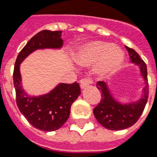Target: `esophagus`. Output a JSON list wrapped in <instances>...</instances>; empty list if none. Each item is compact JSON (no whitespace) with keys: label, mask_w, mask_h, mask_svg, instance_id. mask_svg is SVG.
I'll use <instances>...</instances> for the list:
<instances>
[{"label":"esophagus","mask_w":157,"mask_h":157,"mask_svg":"<svg viewBox=\"0 0 157 157\" xmlns=\"http://www.w3.org/2000/svg\"><path fill=\"white\" fill-rule=\"evenodd\" d=\"M93 83L91 79H88V78H83V79L80 80V88H85L87 87L90 85L91 83Z\"/></svg>","instance_id":"1"}]
</instances>
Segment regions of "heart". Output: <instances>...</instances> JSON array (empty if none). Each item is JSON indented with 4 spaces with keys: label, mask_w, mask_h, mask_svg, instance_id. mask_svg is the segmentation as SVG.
Returning a JSON list of instances; mask_svg holds the SVG:
<instances>
[{
    "label": "heart",
    "mask_w": 157,
    "mask_h": 157,
    "mask_svg": "<svg viewBox=\"0 0 157 157\" xmlns=\"http://www.w3.org/2000/svg\"><path fill=\"white\" fill-rule=\"evenodd\" d=\"M75 60L81 66L95 65V71L106 75L115 71L124 60V54L119 47L102 40L88 42L75 55Z\"/></svg>",
    "instance_id": "1"
}]
</instances>
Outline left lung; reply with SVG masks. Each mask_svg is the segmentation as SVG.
Wrapping results in <instances>:
<instances>
[{
	"label": "left lung",
	"mask_w": 157,
	"mask_h": 157,
	"mask_svg": "<svg viewBox=\"0 0 157 157\" xmlns=\"http://www.w3.org/2000/svg\"><path fill=\"white\" fill-rule=\"evenodd\" d=\"M126 49L130 56L131 62L140 68L146 86L143 88V95L138 101L130 103H121L112 95L107 83L103 81L97 83V88L102 93V99L98 105L94 108V114L98 122L109 130H122L135 124L143 113L148 99L149 86L147 65L134 49L127 46Z\"/></svg>",
	"instance_id": "1"
}]
</instances>
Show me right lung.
Returning <instances> with one entry per match:
<instances>
[{
	"label": "right lung",
	"mask_w": 157,
	"mask_h": 157,
	"mask_svg": "<svg viewBox=\"0 0 157 157\" xmlns=\"http://www.w3.org/2000/svg\"><path fill=\"white\" fill-rule=\"evenodd\" d=\"M62 31L42 30L30 39L19 53L14 67L13 80L16 103L21 113L33 127L44 132L60 128L68 120L72 103L80 95L79 84L59 83L53 90L40 96H29L21 85L20 64L36 49H60L63 46Z\"/></svg>",
	"instance_id": "right-lung-1"
}]
</instances>
